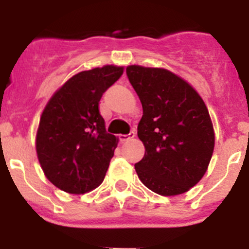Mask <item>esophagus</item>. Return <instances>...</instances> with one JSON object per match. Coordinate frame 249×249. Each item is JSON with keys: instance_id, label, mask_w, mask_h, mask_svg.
<instances>
[{"instance_id": "esophagus-1", "label": "esophagus", "mask_w": 249, "mask_h": 249, "mask_svg": "<svg viewBox=\"0 0 249 249\" xmlns=\"http://www.w3.org/2000/svg\"><path fill=\"white\" fill-rule=\"evenodd\" d=\"M134 137H135V132L131 131L127 135H119V141L120 142H126V141L134 139Z\"/></svg>"}]
</instances>
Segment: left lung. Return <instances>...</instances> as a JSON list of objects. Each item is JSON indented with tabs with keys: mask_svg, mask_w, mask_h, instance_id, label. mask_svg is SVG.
<instances>
[{
	"mask_svg": "<svg viewBox=\"0 0 249 249\" xmlns=\"http://www.w3.org/2000/svg\"><path fill=\"white\" fill-rule=\"evenodd\" d=\"M126 74L143 108L137 136L145 152L135 165L137 176L157 194H183L199 183L213 154L207 107L192 85L167 70L131 65Z\"/></svg>",
	"mask_w": 249,
	"mask_h": 249,
	"instance_id": "left-lung-1",
	"label": "left lung"
}]
</instances>
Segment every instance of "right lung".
Wrapping results in <instances>:
<instances>
[{
    "label": "right lung",
    "mask_w": 249,
    "mask_h": 249,
    "mask_svg": "<svg viewBox=\"0 0 249 249\" xmlns=\"http://www.w3.org/2000/svg\"><path fill=\"white\" fill-rule=\"evenodd\" d=\"M123 70L107 65L79 72L47 104L37 130L36 150L44 175L59 189L84 194L104 180L118 139L107 134L99 102Z\"/></svg>",
    "instance_id": "add662e5"
}]
</instances>
